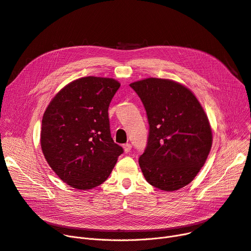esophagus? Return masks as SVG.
Wrapping results in <instances>:
<instances>
[{
  "instance_id": "1",
  "label": "esophagus",
  "mask_w": 251,
  "mask_h": 251,
  "mask_svg": "<svg viewBox=\"0 0 251 251\" xmlns=\"http://www.w3.org/2000/svg\"><path fill=\"white\" fill-rule=\"evenodd\" d=\"M123 147H124V150H125L126 153H128V152L131 150V145L128 144V143H127V144H125Z\"/></svg>"
}]
</instances>
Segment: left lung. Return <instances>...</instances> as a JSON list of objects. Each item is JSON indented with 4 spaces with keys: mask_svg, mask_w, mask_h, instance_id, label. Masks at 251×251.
Instances as JSON below:
<instances>
[{
    "mask_svg": "<svg viewBox=\"0 0 251 251\" xmlns=\"http://www.w3.org/2000/svg\"><path fill=\"white\" fill-rule=\"evenodd\" d=\"M148 116L149 137L139 164L146 180L164 191L187 185L212 148L208 116L188 88L168 79L148 78L129 84Z\"/></svg>",
    "mask_w": 251,
    "mask_h": 251,
    "instance_id": "1",
    "label": "left lung"
}]
</instances>
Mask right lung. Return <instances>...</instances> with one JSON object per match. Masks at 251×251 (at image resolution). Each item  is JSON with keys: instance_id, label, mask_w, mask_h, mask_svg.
<instances>
[{"instance_id": "1", "label": "right lung", "mask_w": 251, "mask_h": 251, "mask_svg": "<svg viewBox=\"0 0 251 251\" xmlns=\"http://www.w3.org/2000/svg\"><path fill=\"white\" fill-rule=\"evenodd\" d=\"M121 84L84 77L66 85L43 114L40 145L49 165L71 187L104 182L124 153L110 135L108 107Z\"/></svg>"}]
</instances>
